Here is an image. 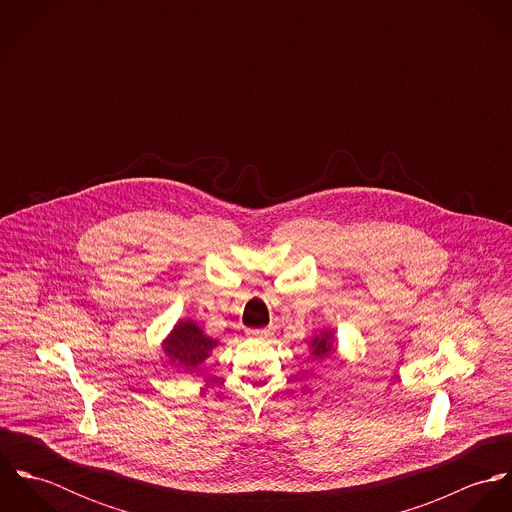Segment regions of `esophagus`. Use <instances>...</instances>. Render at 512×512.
I'll return each mask as SVG.
<instances>
[{
    "label": "esophagus",
    "instance_id": "obj_1",
    "mask_svg": "<svg viewBox=\"0 0 512 512\" xmlns=\"http://www.w3.org/2000/svg\"><path fill=\"white\" fill-rule=\"evenodd\" d=\"M248 335L254 337V339H266V337L272 335V327H266V329H250Z\"/></svg>",
    "mask_w": 512,
    "mask_h": 512
}]
</instances>
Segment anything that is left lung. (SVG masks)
Returning a JSON list of instances; mask_svg holds the SVG:
<instances>
[{"label":"left lung","instance_id":"1","mask_svg":"<svg viewBox=\"0 0 512 512\" xmlns=\"http://www.w3.org/2000/svg\"><path fill=\"white\" fill-rule=\"evenodd\" d=\"M329 339H331V335L329 333H321L319 337H315L313 339V343H311V347H313V355L315 357H327L331 351H333V345L329 343Z\"/></svg>","mask_w":512,"mask_h":512}]
</instances>
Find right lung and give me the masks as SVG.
<instances>
[{"instance_id":"1","label":"right lung","mask_w":512,"mask_h":512,"mask_svg":"<svg viewBox=\"0 0 512 512\" xmlns=\"http://www.w3.org/2000/svg\"><path fill=\"white\" fill-rule=\"evenodd\" d=\"M217 345V341L209 339L193 321H181L175 325L171 331L167 343H165V353L171 357L173 363L191 370L197 365H201L211 349Z\"/></svg>"}]
</instances>
